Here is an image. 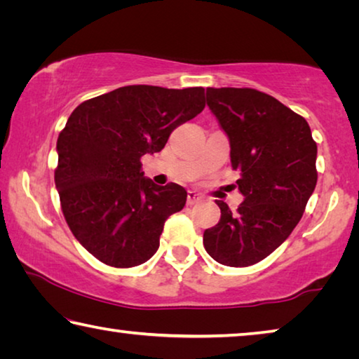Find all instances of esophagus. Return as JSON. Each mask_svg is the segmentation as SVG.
<instances>
[{
  "label": "esophagus",
  "mask_w": 359,
  "mask_h": 359,
  "mask_svg": "<svg viewBox=\"0 0 359 359\" xmlns=\"http://www.w3.org/2000/svg\"><path fill=\"white\" fill-rule=\"evenodd\" d=\"M199 201H201V196H199V194H196L194 191H188V194H187V203H188V205L198 204Z\"/></svg>",
  "instance_id": "obj_1"
}]
</instances>
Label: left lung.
I'll list each match as a JSON object with an SVG mask.
<instances>
[{
	"mask_svg": "<svg viewBox=\"0 0 359 359\" xmlns=\"http://www.w3.org/2000/svg\"><path fill=\"white\" fill-rule=\"evenodd\" d=\"M208 106L231 144L244 203L217 201L220 222L204 247L220 264L247 267L276 250L299 223L317 185V142L306 118L255 88H208Z\"/></svg>",
	"mask_w": 359,
	"mask_h": 359,
	"instance_id": "left-lung-1",
	"label": "left lung"
}]
</instances>
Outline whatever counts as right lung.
<instances>
[{
  "label": "right lung",
  "mask_w": 359,
  "mask_h": 359,
  "mask_svg": "<svg viewBox=\"0 0 359 359\" xmlns=\"http://www.w3.org/2000/svg\"><path fill=\"white\" fill-rule=\"evenodd\" d=\"M205 106L204 88L128 85L83 101L60 131L55 185L71 233L101 263L133 267L154 257L169 215L184 209L177 184L144 177L141 158Z\"/></svg>",
  "instance_id": "right-lung-1"
}]
</instances>
